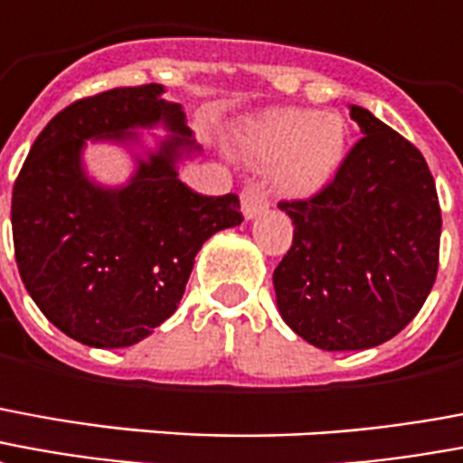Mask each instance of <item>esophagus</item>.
Segmentation results:
<instances>
[{
    "label": "esophagus",
    "mask_w": 463,
    "mask_h": 463,
    "mask_svg": "<svg viewBox=\"0 0 463 463\" xmlns=\"http://www.w3.org/2000/svg\"><path fill=\"white\" fill-rule=\"evenodd\" d=\"M241 205H242V215L250 221V218H258L260 213H265L269 201H267V196L262 194V188H260L258 184H250V186L242 188Z\"/></svg>",
    "instance_id": "1"
}]
</instances>
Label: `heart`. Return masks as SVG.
I'll return each instance as SVG.
<instances>
[{
	"label": "heart",
	"mask_w": 463,
	"mask_h": 463,
	"mask_svg": "<svg viewBox=\"0 0 463 463\" xmlns=\"http://www.w3.org/2000/svg\"><path fill=\"white\" fill-rule=\"evenodd\" d=\"M348 146V127L338 112L304 108L269 109L242 122L235 152L250 164H272V186L289 198L317 194L334 179Z\"/></svg>",
	"instance_id": "1"
}]
</instances>
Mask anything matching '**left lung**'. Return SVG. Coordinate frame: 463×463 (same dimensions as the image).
I'll return each instance as SVG.
<instances>
[{
	"label": "left lung",
	"instance_id": "obj_1",
	"mask_svg": "<svg viewBox=\"0 0 463 463\" xmlns=\"http://www.w3.org/2000/svg\"><path fill=\"white\" fill-rule=\"evenodd\" d=\"M363 137L334 181L282 201L292 248L277 265V307L297 336L324 351H363L397 336L422 309L439 267L441 211L414 145L351 105Z\"/></svg>",
	"mask_w": 463,
	"mask_h": 463
}]
</instances>
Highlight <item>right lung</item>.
<instances>
[{"label": "right lung", "instance_id": "1", "mask_svg": "<svg viewBox=\"0 0 463 463\" xmlns=\"http://www.w3.org/2000/svg\"><path fill=\"white\" fill-rule=\"evenodd\" d=\"M164 85L115 88L75 100L36 137L12 194L19 275L51 324L95 348L139 344L176 311L198 250L241 225V198L201 196L176 164L198 152L186 112L164 100ZM172 135L137 155L125 187L84 174L88 138L141 144L135 128Z\"/></svg>", "mask_w": 463, "mask_h": 463}]
</instances>
